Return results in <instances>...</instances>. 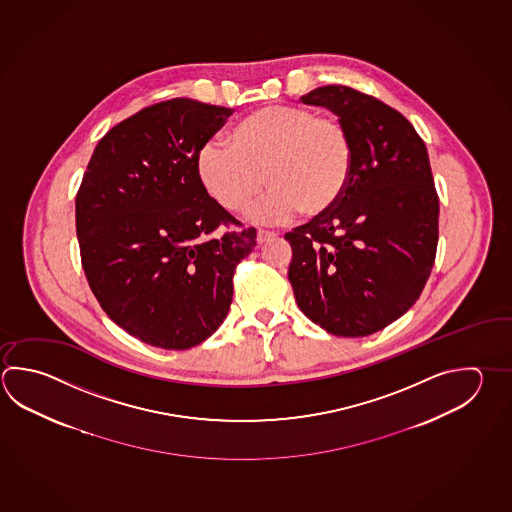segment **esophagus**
<instances>
[{
    "label": "esophagus",
    "instance_id": "1",
    "mask_svg": "<svg viewBox=\"0 0 512 512\" xmlns=\"http://www.w3.org/2000/svg\"><path fill=\"white\" fill-rule=\"evenodd\" d=\"M279 233L277 232H270V230H259L257 232V242L259 244H266V242H270L271 239H275Z\"/></svg>",
    "mask_w": 512,
    "mask_h": 512
}]
</instances>
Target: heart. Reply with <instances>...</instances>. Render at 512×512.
I'll return each instance as SVG.
<instances>
[{"mask_svg": "<svg viewBox=\"0 0 512 512\" xmlns=\"http://www.w3.org/2000/svg\"><path fill=\"white\" fill-rule=\"evenodd\" d=\"M195 166L204 190L230 212H246L266 179L271 192L253 212L255 219L282 222L297 212L317 217L329 212L348 188L353 141L337 117L270 105L242 117L228 143L201 146Z\"/></svg>", "mask_w": 512, "mask_h": 512, "instance_id": "heart-1", "label": "heart"}]
</instances>
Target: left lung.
<instances>
[{"label": "left lung", "mask_w": 512, "mask_h": 512, "mask_svg": "<svg viewBox=\"0 0 512 512\" xmlns=\"http://www.w3.org/2000/svg\"><path fill=\"white\" fill-rule=\"evenodd\" d=\"M304 105L331 110L353 141V170L329 212L286 233L300 311L337 337H367L415 304L433 270L438 195L422 137L395 108L344 85Z\"/></svg>", "instance_id": "8db88e82"}]
</instances>
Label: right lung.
<instances>
[{"mask_svg":"<svg viewBox=\"0 0 512 512\" xmlns=\"http://www.w3.org/2000/svg\"><path fill=\"white\" fill-rule=\"evenodd\" d=\"M232 116L188 97L143 108L97 143L76 195L90 290L110 319L161 349H188L226 319L235 266L255 248L204 190L197 154Z\"/></svg>","mask_w":512,"mask_h":512,"instance_id":"1","label":"right lung"}]
</instances>
